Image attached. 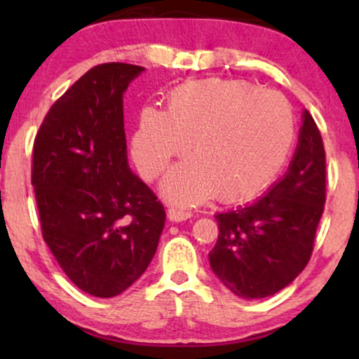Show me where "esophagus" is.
I'll use <instances>...</instances> for the list:
<instances>
[{
	"label": "esophagus",
	"mask_w": 359,
	"mask_h": 359,
	"mask_svg": "<svg viewBox=\"0 0 359 359\" xmlns=\"http://www.w3.org/2000/svg\"><path fill=\"white\" fill-rule=\"evenodd\" d=\"M167 216H168V219H170V221H174V222H180V221L189 219V217L192 216V212H191V211H185V209H177V208H172V209H168Z\"/></svg>",
	"instance_id": "esophagus-1"
}]
</instances>
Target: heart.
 <instances>
[{
  "instance_id": "1",
  "label": "heart",
  "mask_w": 359,
  "mask_h": 359,
  "mask_svg": "<svg viewBox=\"0 0 359 359\" xmlns=\"http://www.w3.org/2000/svg\"><path fill=\"white\" fill-rule=\"evenodd\" d=\"M295 140V118L282 94L248 82L191 81L172 89L165 113L145 108L133 135V160L154 180L192 143L194 160L168 172L170 203L199 204L212 196L238 203L277 179Z\"/></svg>"
}]
</instances>
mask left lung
<instances>
[{
	"label": "left lung",
	"mask_w": 359,
	"mask_h": 359,
	"mask_svg": "<svg viewBox=\"0 0 359 359\" xmlns=\"http://www.w3.org/2000/svg\"><path fill=\"white\" fill-rule=\"evenodd\" d=\"M325 203V151L306 109L287 174L257 203L216 216L209 263L222 285L241 299L277 294L307 266Z\"/></svg>",
	"instance_id": "1"
}]
</instances>
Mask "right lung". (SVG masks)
Returning <instances> with one entry per match:
<instances>
[{
    "instance_id": "right-lung-1",
    "label": "right lung",
    "mask_w": 359,
    "mask_h": 359,
    "mask_svg": "<svg viewBox=\"0 0 359 359\" xmlns=\"http://www.w3.org/2000/svg\"><path fill=\"white\" fill-rule=\"evenodd\" d=\"M142 71L123 62L90 69L53 102L34 143L43 240L74 285L101 299L142 277L165 224L126 158L123 93Z\"/></svg>"
}]
</instances>
